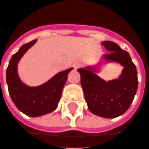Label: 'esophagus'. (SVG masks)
Returning a JSON list of instances; mask_svg holds the SVG:
<instances>
[{"mask_svg": "<svg viewBox=\"0 0 149 149\" xmlns=\"http://www.w3.org/2000/svg\"><path fill=\"white\" fill-rule=\"evenodd\" d=\"M82 65H83V63H82V61H75V62L73 64V66H74V68L75 69V70H76V69L80 68Z\"/></svg>", "mask_w": 149, "mask_h": 149, "instance_id": "34e87169", "label": "esophagus"}]
</instances>
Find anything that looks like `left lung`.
<instances>
[{"label": "left lung", "instance_id": "obj_1", "mask_svg": "<svg viewBox=\"0 0 149 149\" xmlns=\"http://www.w3.org/2000/svg\"><path fill=\"white\" fill-rule=\"evenodd\" d=\"M102 45L109 51L103 56L105 60L124 66L119 79L105 82L89 67L78 71L89 110L102 118H113L123 114L131 106L138 88L137 70L129 53L114 42L104 41Z\"/></svg>", "mask_w": 149, "mask_h": 149}]
</instances>
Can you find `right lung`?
<instances>
[{"label": "right lung", "instance_id": "add662e5", "mask_svg": "<svg viewBox=\"0 0 149 149\" xmlns=\"http://www.w3.org/2000/svg\"><path fill=\"white\" fill-rule=\"evenodd\" d=\"M36 42V40L22 46L10 59L6 70V82L10 97L16 107L30 117H40L54 111L61 99V92L67 75L73 68L57 74L43 85L31 88L22 84L17 72V65L23 54Z\"/></svg>", "mask_w": 149, "mask_h": 149}]
</instances>
